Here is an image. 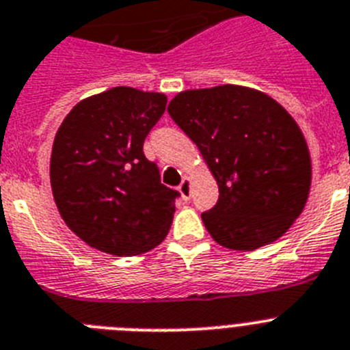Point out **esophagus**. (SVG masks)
<instances>
[{"instance_id": "34e87169", "label": "esophagus", "mask_w": 350, "mask_h": 350, "mask_svg": "<svg viewBox=\"0 0 350 350\" xmlns=\"http://www.w3.org/2000/svg\"><path fill=\"white\" fill-rule=\"evenodd\" d=\"M178 190L185 200H190V197H192V181H190V178L185 176V178L181 179V183H179Z\"/></svg>"}]
</instances>
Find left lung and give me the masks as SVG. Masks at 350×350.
Masks as SVG:
<instances>
[{
  "label": "left lung",
  "mask_w": 350,
  "mask_h": 350,
  "mask_svg": "<svg viewBox=\"0 0 350 350\" xmlns=\"http://www.w3.org/2000/svg\"><path fill=\"white\" fill-rule=\"evenodd\" d=\"M196 142L218 185L202 213L211 238L250 252L276 241L305 209L312 160L305 135L280 103L254 88L181 91L167 107Z\"/></svg>",
  "instance_id": "1"
}]
</instances>
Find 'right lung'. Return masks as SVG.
Returning a JSON list of instances; mask_svg holds the SVG:
<instances>
[{"label":"right lung","instance_id":"1","mask_svg":"<svg viewBox=\"0 0 350 350\" xmlns=\"http://www.w3.org/2000/svg\"><path fill=\"white\" fill-rule=\"evenodd\" d=\"M163 93L118 86L81 100L66 114L51 153V187L68 229L118 257L165 239L176 190L160 183L142 144L162 118Z\"/></svg>","mask_w":350,"mask_h":350}]
</instances>
